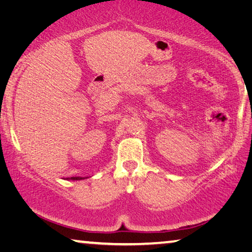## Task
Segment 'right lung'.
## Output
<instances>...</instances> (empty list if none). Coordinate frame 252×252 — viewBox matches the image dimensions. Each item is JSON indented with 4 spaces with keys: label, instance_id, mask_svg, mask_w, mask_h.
Wrapping results in <instances>:
<instances>
[{
    "label": "right lung",
    "instance_id": "add662e5",
    "mask_svg": "<svg viewBox=\"0 0 252 252\" xmlns=\"http://www.w3.org/2000/svg\"><path fill=\"white\" fill-rule=\"evenodd\" d=\"M89 177H71V178H67V180H83V179H87Z\"/></svg>",
    "mask_w": 252,
    "mask_h": 252
}]
</instances>
